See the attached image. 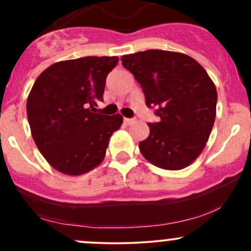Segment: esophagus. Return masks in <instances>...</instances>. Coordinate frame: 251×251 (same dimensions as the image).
<instances>
[{
    "label": "esophagus",
    "mask_w": 251,
    "mask_h": 251,
    "mask_svg": "<svg viewBox=\"0 0 251 251\" xmlns=\"http://www.w3.org/2000/svg\"><path fill=\"white\" fill-rule=\"evenodd\" d=\"M124 123H125L126 125H132V124L135 123V119H133V118H125V119H124Z\"/></svg>",
    "instance_id": "obj_1"
}]
</instances>
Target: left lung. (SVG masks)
I'll return each mask as SVG.
<instances>
[{
	"instance_id": "obj_1",
	"label": "left lung",
	"mask_w": 251,
	"mask_h": 251,
	"mask_svg": "<svg viewBox=\"0 0 251 251\" xmlns=\"http://www.w3.org/2000/svg\"><path fill=\"white\" fill-rule=\"evenodd\" d=\"M122 61L159 118L148 124L142 154L165 170L190 165L205 148L216 118L217 91L206 71L191 56L159 50L124 55Z\"/></svg>"
}]
</instances>
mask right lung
<instances>
[{"instance_id":"right-lung-1","label":"right lung","mask_w":251,"mask_h":251,"mask_svg":"<svg viewBox=\"0 0 251 251\" xmlns=\"http://www.w3.org/2000/svg\"><path fill=\"white\" fill-rule=\"evenodd\" d=\"M118 61L117 56L60 61L34 82L27 100L28 123L37 149L57 171L79 176L102 162L123 117L96 113V107Z\"/></svg>"}]
</instances>
